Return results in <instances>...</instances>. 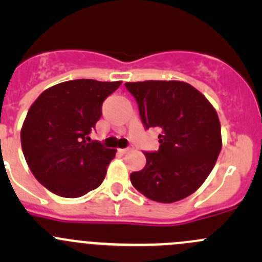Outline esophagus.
I'll list each match as a JSON object with an SVG mask.
<instances>
[{
  "label": "esophagus",
  "mask_w": 262,
  "mask_h": 262,
  "mask_svg": "<svg viewBox=\"0 0 262 262\" xmlns=\"http://www.w3.org/2000/svg\"><path fill=\"white\" fill-rule=\"evenodd\" d=\"M132 150V148H124V149H119V153H121V155H126V153H129Z\"/></svg>",
  "instance_id": "34e87169"
}]
</instances>
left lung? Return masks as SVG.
Here are the masks:
<instances>
[{
  "label": "left lung",
  "mask_w": 262,
  "mask_h": 262,
  "mask_svg": "<svg viewBox=\"0 0 262 262\" xmlns=\"http://www.w3.org/2000/svg\"><path fill=\"white\" fill-rule=\"evenodd\" d=\"M144 128H160V148L146 152L143 170L130 173L139 192L175 203L196 191L213 170L222 148L221 123L207 97L182 81L126 82Z\"/></svg>",
  "instance_id": "1"
}]
</instances>
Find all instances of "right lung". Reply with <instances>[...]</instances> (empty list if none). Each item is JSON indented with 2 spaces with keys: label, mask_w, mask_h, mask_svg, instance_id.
I'll list each match as a JSON object with an SVG mask.
<instances>
[{
  "label": "right lung",
  "mask_w": 262,
  "mask_h": 262,
  "mask_svg": "<svg viewBox=\"0 0 262 262\" xmlns=\"http://www.w3.org/2000/svg\"><path fill=\"white\" fill-rule=\"evenodd\" d=\"M121 81L73 80L41 92L21 128L29 168L44 187L63 198H80L104 181L116 149L91 142L104 100Z\"/></svg>",
  "instance_id": "add662e5"
}]
</instances>
